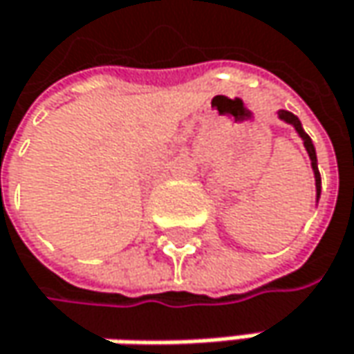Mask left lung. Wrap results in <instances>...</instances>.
<instances>
[{"label":"left lung","mask_w":354,"mask_h":354,"mask_svg":"<svg viewBox=\"0 0 354 354\" xmlns=\"http://www.w3.org/2000/svg\"><path fill=\"white\" fill-rule=\"evenodd\" d=\"M277 115H279V120H283L286 124H291V126L295 128L297 136L304 140V147H306V151H308V155H310V160H312V171H314V179H316V201H318V199H320V192H322V179H320V171H318V158H316V149H314V145H312V138H310V136L304 132L299 118H297V115H293L291 111L279 110L277 111Z\"/></svg>","instance_id":"1"}]
</instances>
